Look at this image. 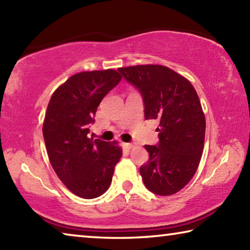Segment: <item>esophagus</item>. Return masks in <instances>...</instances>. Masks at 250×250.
<instances>
[{
  "label": "esophagus",
  "instance_id": "34e87169",
  "mask_svg": "<svg viewBox=\"0 0 250 250\" xmlns=\"http://www.w3.org/2000/svg\"><path fill=\"white\" fill-rule=\"evenodd\" d=\"M135 145H134V143H125V146L126 147V149H131V147H133Z\"/></svg>",
  "mask_w": 250,
  "mask_h": 250
}]
</instances>
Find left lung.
<instances>
[{"label": "left lung", "instance_id": "left-lung-1", "mask_svg": "<svg viewBox=\"0 0 250 250\" xmlns=\"http://www.w3.org/2000/svg\"><path fill=\"white\" fill-rule=\"evenodd\" d=\"M140 91L145 118L160 122L159 143L145 146L149 161L140 167L150 192L167 196L191 181L204 147L205 117L192 83L161 65H139L118 69Z\"/></svg>", "mask_w": 250, "mask_h": 250}]
</instances>
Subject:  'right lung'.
I'll return each mask as SVG.
<instances>
[{
	"label": "right lung",
	"instance_id": "add662e5",
	"mask_svg": "<svg viewBox=\"0 0 250 250\" xmlns=\"http://www.w3.org/2000/svg\"><path fill=\"white\" fill-rule=\"evenodd\" d=\"M121 78L113 69L78 73L55 90L47 105L43 135L50 164L79 197L103 195L122 155L116 142L88 138L99 104Z\"/></svg>",
	"mask_w": 250,
	"mask_h": 250
}]
</instances>
